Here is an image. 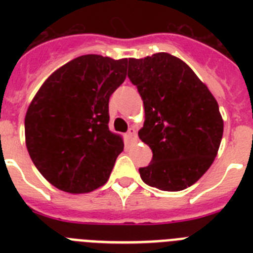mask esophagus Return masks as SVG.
<instances>
[{"label":"esophagus","mask_w":253,"mask_h":253,"mask_svg":"<svg viewBox=\"0 0 253 253\" xmlns=\"http://www.w3.org/2000/svg\"><path fill=\"white\" fill-rule=\"evenodd\" d=\"M128 138L130 140H137V131H135V128L134 126H131V128L128 129Z\"/></svg>","instance_id":"esophagus-1"}]
</instances>
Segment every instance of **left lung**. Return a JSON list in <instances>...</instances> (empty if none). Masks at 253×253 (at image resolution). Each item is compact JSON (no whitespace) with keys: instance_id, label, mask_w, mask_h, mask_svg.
Segmentation results:
<instances>
[{"instance_id":"8db88e82","label":"left lung","mask_w":253,"mask_h":253,"mask_svg":"<svg viewBox=\"0 0 253 253\" xmlns=\"http://www.w3.org/2000/svg\"><path fill=\"white\" fill-rule=\"evenodd\" d=\"M128 77L143 100L139 138L153 157L140 167L143 182L163 191L191 186L211 166L223 137V119L208 87L169 53L129 58Z\"/></svg>"}]
</instances>
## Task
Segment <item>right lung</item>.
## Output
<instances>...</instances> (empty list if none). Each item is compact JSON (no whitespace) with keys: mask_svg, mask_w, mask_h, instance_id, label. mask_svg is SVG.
Returning <instances> with one entry per match:
<instances>
[{"mask_svg":"<svg viewBox=\"0 0 253 253\" xmlns=\"http://www.w3.org/2000/svg\"><path fill=\"white\" fill-rule=\"evenodd\" d=\"M128 59L87 54L57 69L25 116L26 148L53 186L90 193L107 181L123 139L109 129V99L126 77Z\"/></svg>","mask_w":253,"mask_h":253,"instance_id":"obj_1","label":"right lung"}]
</instances>
